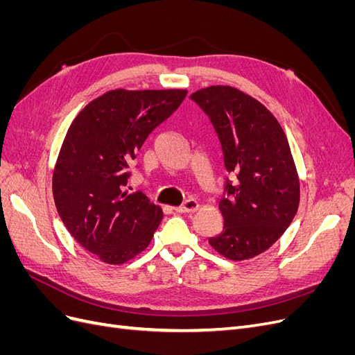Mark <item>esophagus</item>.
<instances>
[{"mask_svg": "<svg viewBox=\"0 0 355 355\" xmlns=\"http://www.w3.org/2000/svg\"><path fill=\"white\" fill-rule=\"evenodd\" d=\"M198 209V202L196 200H187L182 206L176 207L175 211L178 213H192Z\"/></svg>", "mask_w": 355, "mask_h": 355, "instance_id": "obj_1", "label": "esophagus"}]
</instances>
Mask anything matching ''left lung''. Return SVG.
<instances>
[{"label":"left lung","mask_w":355,"mask_h":355,"mask_svg":"<svg viewBox=\"0 0 355 355\" xmlns=\"http://www.w3.org/2000/svg\"><path fill=\"white\" fill-rule=\"evenodd\" d=\"M218 133L228 173L219 201L223 230L209 244L230 261L263 253L282 237L299 206V176L277 118L231 85H210L191 94Z\"/></svg>","instance_id":"1"}]
</instances>
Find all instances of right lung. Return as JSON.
I'll use <instances>...</instances> for the list:
<instances>
[{"label": "right lung", "mask_w": 355, "mask_h": 355, "mask_svg": "<svg viewBox=\"0 0 355 355\" xmlns=\"http://www.w3.org/2000/svg\"><path fill=\"white\" fill-rule=\"evenodd\" d=\"M187 93L110 90L85 105L68 128L53 170V198L73 240L105 263L121 265L144 252L163 219L141 192L124 191L127 168Z\"/></svg>", "instance_id": "right-lung-1"}]
</instances>
